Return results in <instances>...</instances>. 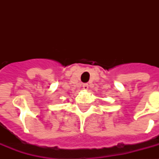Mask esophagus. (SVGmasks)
Instances as JSON below:
<instances>
[{"label":"esophagus","mask_w":159,"mask_h":159,"mask_svg":"<svg viewBox=\"0 0 159 159\" xmlns=\"http://www.w3.org/2000/svg\"><path fill=\"white\" fill-rule=\"evenodd\" d=\"M82 88L84 90H88V88H89V85L87 84V83H85V84L82 85Z\"/></svg>","instance_id":"esophagus-1"}]
</instances>
